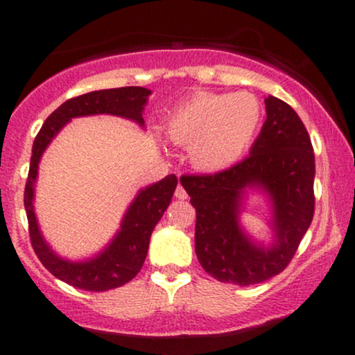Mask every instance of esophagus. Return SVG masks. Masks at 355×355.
<instances>
[{
  "label": "esophagus",
  "instance_id": "obj_1",
  "mask_svg": "<svg viewBox=\"0 0 355 355\" xmlns=\"http://www.w3.org/2000/svg\"><path fill=\"white\" fill-rule=\"evenodd\" d=\"M175 197H177L178 200H185V198H187V191H185V189H183V187L180 185V183H178L177 190H175Z\"/></svg>",
  "mask_w": 355,
  "mask_h": 355
}]
</instances>
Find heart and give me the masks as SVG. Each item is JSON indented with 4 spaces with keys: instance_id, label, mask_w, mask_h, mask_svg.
<instances>
[{
    "instance_id": "heart-1",
    "label": "heart",
    "mask_w": 355,
    "mask_h": 355,
    "mask_svg": "<svg viewBox=\"0 0 355 355\" xmlns=\"http://www.w3.org/2000/svg\"><path fill=\"white\" fill-rule=\"evenodd\" d=\"M262 121V105L247 92L195 93L166 120L170 140L190 146V158L205 172L225 170L242 158Z\"/></svg>"
}]
</instances>
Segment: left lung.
<instances>
[{"label": "left lung", "instance_id": "left-lung-1", "mask_svg": "<svg viewBox=\"0 0 355 355\" xmlns=\"http://www.w3.org/2000/svg\"><path fill=\"white\" fill-rule=\"evenodd\" d=\"M267 120L237 165L214 175H183L197 211L195 254L207 274L225 284L254 285L291 263L313 218L315 158L307 130L285 101L266 98ZM262 189L272 207L275 242L254 243L239 225L246 189Z\"/></svg>", "mask_w": 355, "mask_h": 355}]
</instances>
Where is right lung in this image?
<instances>
[{
    "label": "right lung",
    "mask_w": 355,
    "mask_h": 355,
    "mask_svg": "<svg viewBox=\"0 0 355 355\" xmlns=\"http://www.w3.org/2000/svg\"><path fill=\"white\" fill-rule=\"evenodd\" d=\"M150 89L141 87H123L89 92L75 96L60 105L44 120L42 130L35 138L31 153L30 172L24 187V209H26L30 240L35 254L42 263L56 279L81 288V291L105 292L116 288L140 272L148 252L150 237L158 220L164 217L166 207L170 205L173 191L177 189V177L166 175L164 180L145 187L138 191L135 200L126 210L121 220L120 230L98 255L83 262H71L51 250L40 232L38 220L35 215V183L38 175V164L42 155L51 140L58 135L71 118L88 115H115L137 121L144 126V108L148 101Z\"/></svg>",
    "instance_id": "1"
}]
</instances>
